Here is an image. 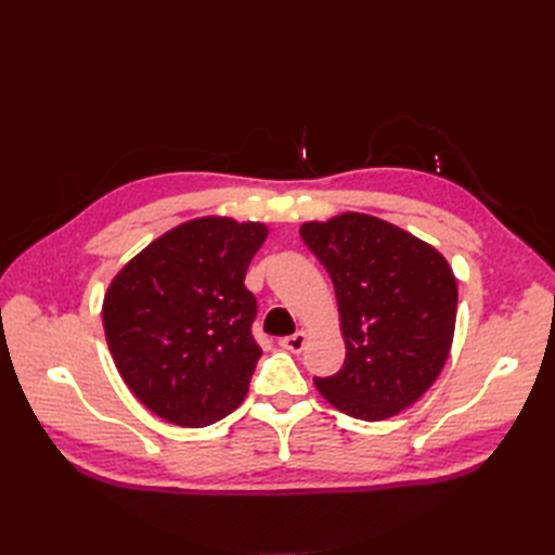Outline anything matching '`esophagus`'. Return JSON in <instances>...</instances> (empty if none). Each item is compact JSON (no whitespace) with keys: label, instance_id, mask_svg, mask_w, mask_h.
I'll use <instances>...</instances> for the list:
<instances>
[{"label":"esophagus","instance_id":"1","mask_svg":"<svg viewBox=\"0 0 555 555\" xmlns=\"http://www.w3.org/2000/svg\"><path fill=\"white\" fill-rule=\"evenodd\" d=\"M306 343H308V335L304 331H296L294 335H287V338H282L280 347L292 351V354H300V351H304V347H306Z\"/></svg>","mask_w":555,"mask_h":555}]
</instances>
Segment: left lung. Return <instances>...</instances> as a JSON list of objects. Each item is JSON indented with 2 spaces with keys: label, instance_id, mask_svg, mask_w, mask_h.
Listing matches in <instances>:
<instances>
[{
  "label": "left lung",
  "instance_id": "1",
  "mask_svg": "<svg viewBox=\"0 0 555 555\" xmlns=\"http://www.w3.org/2000/svg\"><path fill=\"white\" fill-rule=\"evenodd\" d=\"M300 238L324 263L338 298L347 357L314 377L335 410L384 422L438 379L456 328L459 287L433 245L373 215L306 222Z\"/></svg>",
  "mask_w": 555,
  "mask_h": 555
}]
</instances>
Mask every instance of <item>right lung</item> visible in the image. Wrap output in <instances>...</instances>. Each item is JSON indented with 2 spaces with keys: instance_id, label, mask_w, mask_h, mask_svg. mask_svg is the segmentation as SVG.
Masks as SVG:
<instances>
[{
  "instance_id": "1",
  "label": "right lung",
  "mask_w": 555,
  "mask_h": 555,
  "mask_svg": "<svg viewBox=\"0 0 555 555\" xmlns=\"http://www.w3.org/2000/svg\"><path fill=\"white\" fill-rule=\"evenodd\" d=\"M266 236L261 222L198 217L113 278L102 314L115 367L169 424L210 426L243 402L261 357L257 298L243 280Z\"/></svg>"
}]
</instances>
